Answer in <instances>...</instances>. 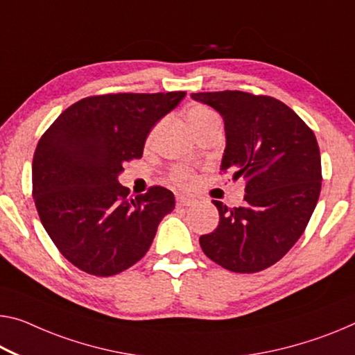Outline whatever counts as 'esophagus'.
Wrapping results in <instances>:
<instances>
[{"mask_svg":"<svg viewBox=\"0 0 355 355\" xmlns=\"http://www.w3.org/2000/svg\"><path fill=\"white\" fill-rule=\"evenodd\" d=\"M176 201H178V206H192L195 203L193 198H190V196H185V195H178Z\"/></svg>","mask_w":355,"mask_h":355,"instance_id":"esophagus-1","label":"esophagus"}]
</instances>
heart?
I'll list each match as a JSON object with an SVG mask.
<instances>
[{
    "mask_svg": "<svg viewBox=\"0 0 355 355\" xmlns=\"http://www.w3.org/2000/svg\"><path fill=\"white\" fill-rule=\"evenodd\" d=\"M212 117H217V116L211 111V109L205 107V106H193V107H190L187 112V119H189L190 125H192V128L198 127V125L205 123L206 121H209V119H212ZM150 139H152V136L149 138V141ZM193 179H195V176H193L192 170H189V168H185V166H179L171 173V182L176 185V187H181V189L189 187V185L193 182Z\"/></svg>",
    "mask_w": 355,
    "mask_h": 355,
    "instance_id": "b5f03b06",
    "label": "heart"
}]
</instances>
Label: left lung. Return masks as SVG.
<instances>
[{
    "mask_svg": "<svg viewBox=\"0 0 355 355\" xmlns=\"http://www.w3.org/2000/svg\"><path fill=\"white\" fill-rule=\"evenodd\" d=\"M220 114L227 146L220 170L246 179L244 205L222 201L219 225L201 234L200 246L233 272H257L275 265L302 236L320 193L318 139L284 103L248 92L192 94Z\"/></svg>",
    "mask_w": 355,
    "mask_h": 355,
    "instance_id": "obj_1",
    "label": "left lung"
}]
</instances>
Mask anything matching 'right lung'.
<instances>
[{"instance_id":"1","label":"right lung","mask_w":355,"mask_h":355,"mask_svg":"<svg viewBox=\"0 0 355 355\" xmlns=\"http://www.w3.org/2000/svg\"><path fill=\"white\" fill-rule=\"evenodd\" d=\"M185 92L87 96L60 114L33 157V198L57 249L79 270L112 276L149 250L174 195L160 185L130 196L123 163L143 157L146 138Z\"/></svg>"}]
</instances>
